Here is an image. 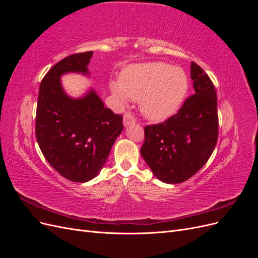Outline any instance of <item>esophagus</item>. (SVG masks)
Segmentation results:
<instances>
[{
    "mask_svg": "<svg viewBox=\"0 0 258 258\" xmlns=\"http://www.w3.org/2000/svg\"><path fill=\"white\" fill-rule=\"evenodd\" d=\"M135 121H136L135 117L132 116L131 113H126L123 115V124H124V126H128V124L134 123Z\"/></svg>",
    "mask_w": 258,
    "mask_h": 258,
    "instance_id": "obj_1",
    "label": "esophagus"
}]
</instances>
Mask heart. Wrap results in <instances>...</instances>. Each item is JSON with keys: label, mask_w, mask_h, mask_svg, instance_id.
<instances>
[{"label": "heart", "mask_w": 258, "mask_h": 258, "mask_svg": "<svg viewBox=\"0 0 258 258\" xmlns=\"http://www.w3.org/2000/svg\"><path fill=\"white\" fill-rule=\"evenodd\" d=\"M112 90L121 102L128 97L141 100V111L148 119L163 120L182 105L188 90V77L181 68L150 62L127 69L120 82L112 83Z\"/></svg>", "instance_id": "b5f03b06"}]
</instances>
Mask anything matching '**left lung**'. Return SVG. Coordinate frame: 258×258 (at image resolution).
<instances>
[{
    "label": "left lung",
    "instance_id": "obj_1",
    "mask_svg": "<svg viewBox=\"0 0 258 258\" xmlns=\"http://www.w3.org/2000/svg\"><path fill=\"white\" fill-rule=\"evenodd\" d=\"M195 93L176 114L144 128L141 155L154 175L168 184L196 174L212 155L218 138L217 97L209 75L191 62Z\"/></svg>",
    "mask_w": 258,
    "mask_h": 258
}]
</instances>
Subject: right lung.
I'll use <instances>...</instances> for the list:
<instances>
[{
	"mask_svg": "<svg viewBox=\"0 0 258 258\" xmlns=\"http://www.w3.org/2000/svg\"><path fill=\"white\" fill-rule=\"evenodd\" d=\"M92 53H73L57 62L41 82L36 106L35 136L44 157L58 173L77 183L97 176L123 129L122 116L104 107L93 90L72 99L62 89V74H88Z\"/></svg>",
	"mask_w": 258,
	"mask_h": 258,
	"instance_id": "1",
	"label": "right lung"
}]
</instances>
